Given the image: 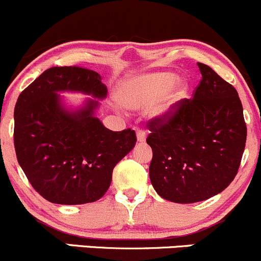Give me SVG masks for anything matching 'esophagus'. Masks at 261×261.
Instances as JSON below:
<instances>
[{"label":"esophagus","mask_w":261,"mask_h":261,"mask_svg":"<svg viewBox=\"0 0 261 261\" xmlns=\"http://www.w3.org/2000/svg\"><path fill=\"white\" fill-rule=\"evenodd\" d=\"M136 136H138V141H139V143H144V141L146 140L145 131L138 130V131H136Z\"/></svg>","instance_id":"1"}]
</instances>
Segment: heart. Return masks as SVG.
I'll return each mask as SVG.
<instances>
[{
  "mask_svg": "<svg viewBox=\"0 0 261 261\" xmlns=\"http://www.w3.org/2000/svg\"><path fill=\"white\" fill-rule=\"evenodd\" d=\"M187 93V84L178 81L172 72H156L125 82L121 97L126 106L145 109L152 106L151 115L156 118H169Z\"/></svg>",
  "mask_w": 261,
  "mask_h": 261,
  "instance_id": "heart-1",
  "label": "heart"
}]
</instances>
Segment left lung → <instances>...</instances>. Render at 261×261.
<instances>
[{
    "mask_svg": "<svg viewBox=\"0 0 261 261\" xmlns=\"http://www.w3.org/2000/svg\"><path fill=\"white\" fill-rule=\"evenodd\" d=\"M202 80L193 98L169 118L147 122L152 149L149 175L160 197L194 203L221 193L238 174L246 143L243 105L235 87L198 63Z\"/></svg>",
    "mask_w": 261,
    "mask_h": 261,
    "instance_id": "left-lung-1",
    "label": "left lung"
}]
</instances>
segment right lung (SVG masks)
<instances>
[{"label": "right lung", "instance_id": "obj_1", "mask_svg": "<svg viewBox=\"0 0 261 261\" xmlns=\"http://www.w3.org/2000/svg\"><path fill=\"white\" fill-rule=\"evenodd\" d=\"M82 92L105 98L101 75L81 67H53L18 96L14 144L17 162L31 186L57 204L96 202L109 189L115 165L133 150L131 128L111 131L94 116L98 101L87 99L77 111L58 92Z\"/></svg>", "mask_w": 261, "mask_h": 261}]
</instances>
